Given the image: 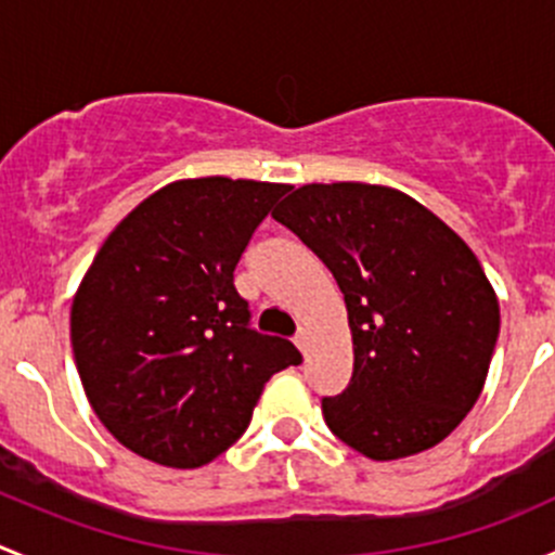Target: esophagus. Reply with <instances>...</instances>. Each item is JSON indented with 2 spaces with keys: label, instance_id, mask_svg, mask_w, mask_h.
<instances>
[{
  "label": "esophagus",
  "instance_id": "34e87169",
  "mask_svg": "<svg viewBox=\"0 0 555 555\" xmlns=\"http://www.w3.org/2000/svg\"><path fill=\"white\" fill-rule=\"evenodd\" d=\"M306 344H309V333H306V330H298V335H295V346H298L300 351H306Z\"/></svg>",
  "mask_w": 555,
  "mask_h": 555
}]
</instances>
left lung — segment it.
<instances>
[{
	"label": "left lung",
	"mask_w": 555,
	"mask_h": 555,
	"mask_svg": "<svg viewBox=\"0 0 555 555\" xmlns=\"http://www.w3.org/2000/svg\"><path fill=\"white\" fill-rule=\"evenodd\" d=\"M273 220L333 271L349 311L354 373L322 400L330 433L376 462L449 438L483 391L500 335L475 251L384 184H304Z\"/></svg>",
	"instance_id": "1"
}]
</instances>
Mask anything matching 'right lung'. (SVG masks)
<instances>
[{
  "label": "right lung",
  "instance_id": "right-lung-1",
  "mask_svg": "<svg viewBox=\"0 0 555 555\" xmlns=\"http://www.w3.org/2000/svg\"><path fill=\"white\" fill-rule=\"evenodd\" d=\"M289 184L177 179L106 236L72 300V349L99 422L128 451L193 469L249 427L262 386L300 365L249 327L233 271Z\"/></svg>",
  "mask_w": 555,
  "mask_h": 555
}]
</instances>
